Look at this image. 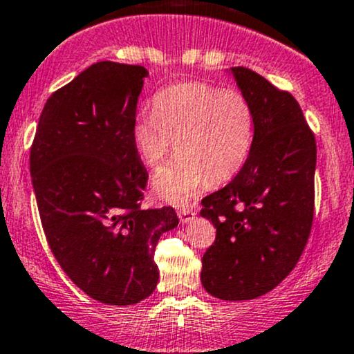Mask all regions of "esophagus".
<instances>
[{
  "instance_id": "34e87169",
  "label": "esophagus",
  "mask_w": 354,
  "mask_h": 354,
  "mask_svg": "<svg viewBox=\"0 0 354 354\" xmlns=\"http://www.w3.org/2000/svg\"><path fill=\"white\" fill-rule=\"evenodd\" d=\"M178 217H180L181 224H188L195 218V212L192 208H181V210H178Z\"/></svg>"
}]
</instances>
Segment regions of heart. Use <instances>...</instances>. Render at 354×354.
I'll return each instance as SVG.
<instances>
[{"label":"heart","mask_w":354,"mask_h":354,"mask_svg":"<svg viewBox=\"0 0 354 354\" xmlns=\"http://www.w3.org/2000/svg\"><path fill=\"white\" fill-rule=\"evenodd\" d=\"M254 140V115L239 91L187 83L159 93L154 113H139L132 142L140 161L158 167L152 189L173 205H187L208 183L221 187L239 174Z\"/></svg>","instance_id":"1"}]
</instances>
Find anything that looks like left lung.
Masks as SVG:
<instances>
[{"label": "left lung", "instance_id": "left-lung-1", "mask_svg": "<svg viewBox=\"0 0 354 354\" xmlns=\"http://www.w3.org/2000/svg\"><path fill=\"white\" fill-rule=\"evenodd\" d=\"M254 115L249 158L227 187L202 200L217 229L202 258V285L222 300L271 292L295 268L314 221L315 137L288 91L230 68Z\"/></svg>", "mask_w": 354, "mask_h": 354}]
</instances>
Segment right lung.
I'll return each instance as SVG.
<instances>
[{
    "label": "right lung",
    "mask_w": 354,
    "mask_h": 354,
    "mask_svg": "<svg viewBox=\"0 0 354 354\" xmlns=\"http://www.w3.org/2000/svg\"><path fill=\"white\" fill-rule=\"evenodd\" d=\"M147 69L102 61L50 95L30 149V173L52 254L86 295L133 305L158 285L154 251L178 225L147 208V171L132 142Z\"/></svg>",
    "instance_id": "1"
}]
</instances>
